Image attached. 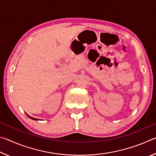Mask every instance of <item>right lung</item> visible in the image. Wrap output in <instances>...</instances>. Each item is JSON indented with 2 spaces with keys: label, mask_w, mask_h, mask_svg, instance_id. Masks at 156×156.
Listing matches in <instances>:
<instances>
[{
  "label": "right lung",
  "mask_w": 156,
  "mask_h": 156,
  "mask_svg": "<svg viewBox=\"0 0 156 156\" xmlns=\"http://www.w3.org/2000/svg\"><path fill=\"white\" fill-rule=\"evenodd\" d=\"M27 115L28 116L29 118H31V119H32V120H38V119H37V118H32V117H31V116H30V115H28L27 114Z\"/></svg>",
  "instance_id": "obj_1"
}]
</instances>
